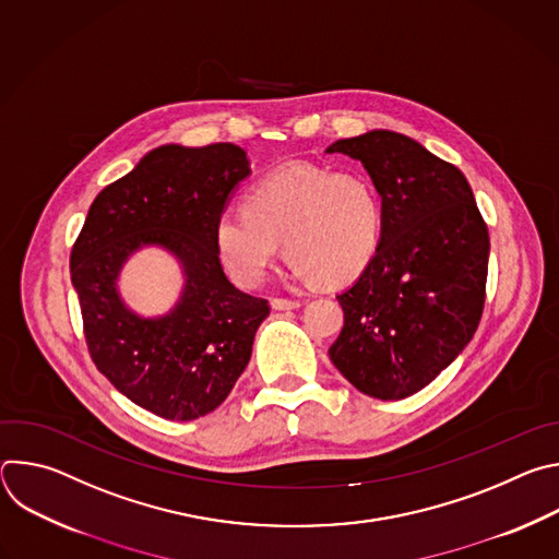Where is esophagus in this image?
Segmentation results:
<instances>
[{
  "instance_id": "1",
  "label": "esophagus",
  "mask_w": 559,
  "mask_h": 559,
  "mask_svg": "<svg viewBox=\"0 0 559 559\" xmlns=\"http://www.w3.org/2000/svg\"><path fill=\"white\" fill-rule=\"evenodd\" d=\"M272 307L283 311V309H296L300 307V300H294V298H272Z\"/></svg>"
}]
</instances>
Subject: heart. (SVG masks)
Here are the masks:
<instances>
[{
  "label": "heart",
  "mask_w": 559,
  "mask_h": 559,
  "mask_svg": "<svg viewBox=\"0 0 559 559\" xmlns=\"http://www.w3.org/2000/svg\"><path fill=\"white\" fill-rule=\"evenodd\" d=\"M380 236L382 203L371 179L318 164L270 173L250 190L248 210H223L214 227L223 265L246 287L265 278L281 241L294 274L349 283L376 257Z\"/></svg>",
  "instance_id": "b5f03b06"
}]
</instances>
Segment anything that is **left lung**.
Here are the masks:
<instances>
[{
    "label": "left lung",
    "mask_w": 559,
    "mask_h": 559,
    "mask_svg": "<svg viewBox=\"0 0 559 559\" xmlns=\"http://www.w3.org/2000/svg\"><path fill=\"white\" fill-rule=\"evenodd\" d=\"M325 152L360 162L382 199L378 252L336 296L345 325L330 358L358 391L401 401L473 338L485 307L489 229L464 175L401 132L371 130Z\"/></svg>",
    "instance_id": "1"
}]
</instances>
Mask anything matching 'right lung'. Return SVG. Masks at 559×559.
<instances>
[{
  "mask_svg": "<svg viewBox=\"0 0 559 559\" xmlns=\"http://www.w3.org/2000/svg\"><path fill=\"white\" fill-rule=\"evenodd\" d=\"M250 173L248 152L234 143L154 147L97 194L72 246L70 278L97 369L166 420H194L225 401L270 316L265 298L229 283L214 238ZM147 245L168 249L187 276L178 305L156 319L134 314L116 289L124 261Z\"/></svg>",
  "mask_w": 559,
  "mask_h": 559,
  "instance_id": "right-lung-1",
  "label": "right lung"
}]
</instances>
